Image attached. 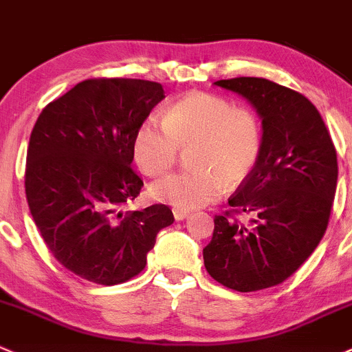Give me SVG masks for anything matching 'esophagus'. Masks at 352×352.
Here are the masks:
<instances>
[{
    "instance_id": "34e87169",
    "label": "esophagus",
    "mask_w": 352,
    "mask_h": 352,
    "mask_svg": "<svg viewBox=\"0 0 352 352\" xmlns=\"http://www.w3.org/2000/svg\"><path fill=\"white\" fill-rule=\"evenodd\" d=\"M173 215H175V219L179 222V220H184L188 219V215H190V212L188 210H181V208H173Z\"/></svg>"
}]
</instances>
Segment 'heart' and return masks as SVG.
<instances>
[{"mask_svg":"<svg viewBox=\"0 0 352 352\" xmlns=\"http://www.w3.org/2000/svg\"><path fill=\"white\" fill-rule=\"evenodd\" d=\"M190 151L191 171L175 173L151 186L154 200L191 210L217 200L227 184L242 183L259 161L263 132L248 108L210 93L181 98L164 117H149L133 139V159L146 175L159 176L176 164L179 147Z\"/></svg>","mask_w":352,"mask_h":352,"instance_id":"1","label":"heart"}]
</instances>
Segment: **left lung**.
<instances>
[{
  "label": "left lung",
  "mask_w": 352,
  "mask_h": 352,
  "mask_svg": "<svg viewBox=\"0 0 352 352\" xmlns=\"http://www.w3.org/2000/svg\"><path fill=\"white\" fill-rule=\"evenodd\" d=\"M213 85L252 104L263 147L256 168L229 200L230 212L213 220L203 261L227 288L257 292L283 283L324 237L338 186V154L318 110L300 93L263 78Z\"/></svg>",
  "instance_id": "1"
}]
</instances>
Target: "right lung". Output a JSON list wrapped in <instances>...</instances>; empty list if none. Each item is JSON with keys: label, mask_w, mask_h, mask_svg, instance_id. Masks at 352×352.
Segmentation results:
<instances>
[{"label": "right lung", "mask_w": 352, "mask_h": 352, "mask_svg": "<svg viewBox=\"0 0 352 352\" xmlns=\"http://www.w3.org/2000/svg\"><path fill=\"white\" fill-rule=\"evenodd\" d=\"M162 100L159 82L86 79L47 104L32 130L25 193L34 222L54 257L93 283L139 274L157 232L175 222L166 205L120 210L144 186L130 168L133 139Z\"/></svg>", "instance_id": "1"}]
</instances>
